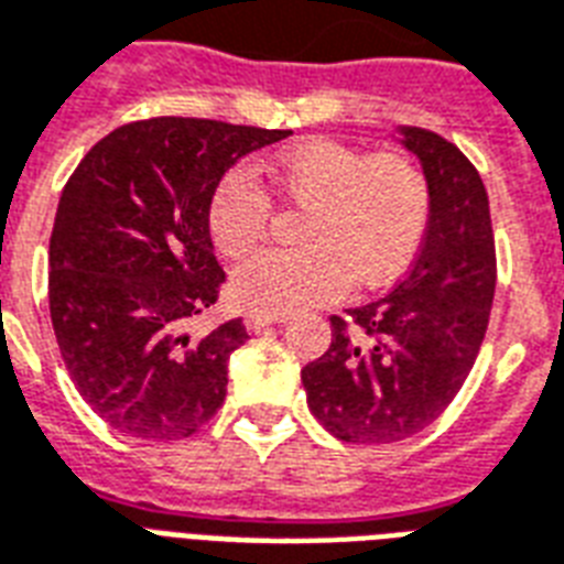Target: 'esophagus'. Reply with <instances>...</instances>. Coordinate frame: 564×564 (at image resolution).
I'll return each mask as SVG.
<instances>
[{
    "instance_id": "34e87169",
    "label": "esophagus",
    "mask_w": 564,
    "mask_h": 564,
    "mask_svg": "<svg viewBox=\"0 0 564 564\" xmlns=\"http://www.w3.org/2000/svg\"><path fill=\"white\" fill-rule=\"evenodd\" d=\"M288 317L285 314H261V312H252V314H247V329L250 332H259V329H264V326H273V323H285Z\"/></svg>"
}]
</instances>
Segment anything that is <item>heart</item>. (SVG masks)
I'll use <instances>...</instances> for the list:
<instances>
[{
    "instance_id": "1",
    "label": "heart",
    "mask_w": 564,
    "mask_h": 564,
    "mask_svg": "<svg viewBox=\"0 0 564 564\" xmlns=\"http://www.w3.org/2000/svg\"><path fill=\"white\" fill-rule=\"evenodd\" d=\"M270 178L300 220V250H268L235 270L232 296L261 314H291L356 288L394 282L430 226V182L397 152L347 143H296L270 164ZM273 203L247 167L229 170L208 199V232L223 256L241 259L270 229Z\"/></svg>"
}]
</instances>
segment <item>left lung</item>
Returning <instances> with one entry per match:
<instances>
[{"label": "left lung", "mask_w": 564, "mask_h": 564, "mask_svg": "<svg viewBox=\"0 0 564 564\" xmlns=\"http://www.w3.org/2000/svg\"><path fill=\"white\" fill-rule=\"evenodd\" d=\"M403 134L432 199L417 259L391 294L332 314L329 350L303 368L312 414L350 444L430 426L465 386L495 300V229L477 167L441 134Z\"/></svg>", "instance_id": "1"}]
</instances>
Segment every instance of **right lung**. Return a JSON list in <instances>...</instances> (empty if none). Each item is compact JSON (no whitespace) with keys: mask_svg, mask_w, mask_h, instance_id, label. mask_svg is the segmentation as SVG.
<instances>
[{"mask_svg":"<svg viewBox=\"0 0 564 564\" xmlns=\"http://www.w3.org/2000/svg\"><path fill=\"white\" fill-rule=\"evenodd\" d=\"M291 132L196 117L126 123L94 143L61 191L50 314L78 394L134 438L194 435L226 397L241 317L191 335L220 296L208 199L235 161Z\"/></svg>","mask_w":564,"mask_h":564,"instance_id":"obj_1","label":"right lung"}]
</instances>
